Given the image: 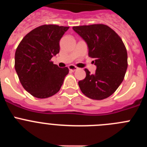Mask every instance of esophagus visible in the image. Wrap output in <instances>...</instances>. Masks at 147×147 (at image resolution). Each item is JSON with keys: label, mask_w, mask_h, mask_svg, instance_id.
I'll use <instances>...</instances> for the list:
<instances>
[{"label": "esophagus", "mask_w": 147, "mask_h": 147, "mask_svg": "<svg viewBox=\"0 0 147 147\" xmlns=\"http://www.w3.org/2000/svg\"><path fill=\"white\" fill-rule=\"evenodd\" d=\"M68 68H69L70 71H75L76 70L78 69V67H76V66L73 65H70L69 66H68Z\"/></svg>", "instance_id": "1"}]
</instances>
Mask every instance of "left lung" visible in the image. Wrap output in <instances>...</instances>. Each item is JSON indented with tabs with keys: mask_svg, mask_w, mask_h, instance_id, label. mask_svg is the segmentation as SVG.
<instances>
[{
	"mask_svg": "<svg viewBox=\"0 0 147 147\" xmlns=\"http://www.w3.org/2000/svg\"><path fill=\"white\" fill-rule=\"evenodd\" d=\"M73 29L85 40L88 54L94 58L95 74L85 68L86 77L78 82L88 98L102 100L110 96L124 80L127 69V52L117 34L104 24L74 26Z\"/></svg>",
	"mask_w": 147,
	"mask_h": 147,
	"instance_id": "obj_1",
	"label": "left lung"
}]
</instances>
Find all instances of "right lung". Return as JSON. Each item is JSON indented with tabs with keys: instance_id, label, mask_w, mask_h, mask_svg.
I'll list each match as a JSON object with an SVG mask.
<instances>
[{
	"instance_id": "right-lung-1",
	"label": "right lung",
	"mask_w": 147,
	"mask_h": 147,
	"mask_svg": "<svg viewBox=\"0 0 147 147\" xmlns=\"http://www.w3.org/2000/svg\"><path fill=\"white\" fill-rule=\"evenodd\" d=\"M69 28L57 25H43L23 37L15 51V67L21 85L33 96L45 98L60 90L68 74L51 59L59 52V40Z\"/></svg>"
}]
</instances>
